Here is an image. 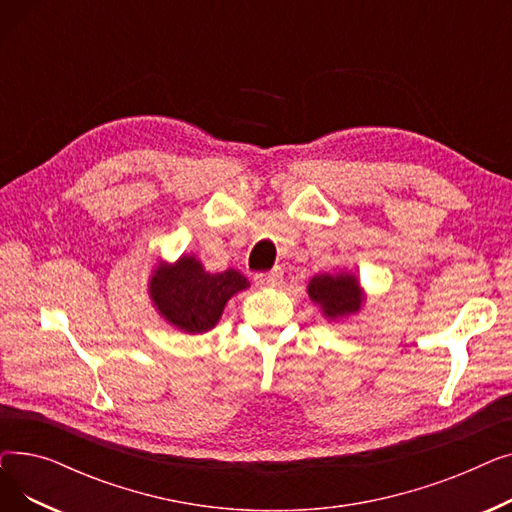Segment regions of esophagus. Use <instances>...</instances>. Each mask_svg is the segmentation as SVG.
<instances>
[{
	"label": "esophagus",
	"instance_id": "1",
	"mask_svg": "<svg viewBox=\"0 0 512 512\" xmlns=\"http://www.w3.org/2000/svg\"><path fill=\"white\" fill-rule=\"evenodd\" d=\"M284 280V272L280 270V267H276V270L272 272H265V274H257L255 276V284L257 286H280Z\"/></svg>",
	"mask_w": 512,
	"mask_h": 512
}]
</instances>
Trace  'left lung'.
I'll use <instances>...</instances> for the list:
<instances>
[{
    "label": "left lung",
    "mask_w": 512,
    "mask_h": 512,
    "mask_svg": "<svg viewBox=\"0 0 512 512\" xmlns=\"http://www.w3.org/2000/svg\"><path fill=\"white\" fill-rule=\"evenodd\" d=\"M309 297L321 305L330 319L355 313L361 307L359 282L353 276H315L309 282Z\"/></svg>",
    "instance_id": "obj_1"
}]
</instances>
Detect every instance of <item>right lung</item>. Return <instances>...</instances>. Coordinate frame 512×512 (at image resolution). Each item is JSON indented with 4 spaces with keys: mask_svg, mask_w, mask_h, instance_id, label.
<instances>
[{
    "mask_svg": "<svg viewBox=\"0 0 512 512\" xmlns=\"http://www.w3.org/2000/svg\"><path fill=\"white\" fill-rule=\"evenodd\" d=\"M149 288L153 303L170 324L201 334L218 324L228 299L249 288V280L236 270L207 274L195 257H180L170 267L159 265Z\"/></svg>",
    "mask_w": 512,
    "mask_h": 512,
    "instance_id": "right-lung-1",
    "label": "right lung"
}]
</instances>
